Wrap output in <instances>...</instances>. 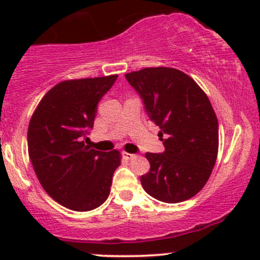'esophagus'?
<instances>
[{
    "instance_id": "obj_1",
    "label": "esophagus",
    "mask_w": 260,
    "mask_h": 260,
    "mask_svg": "<svg viewBox=\"0 0 260 260\" xmlns=\"http://www.w3.org/2000/svg\"><path fill=\"white\" fill-rule=\"evenodd\" d=\"M123 157H124L125 159H135L137 156L132 153H127V152H123Z\"/></svg>"
}]
</instances>
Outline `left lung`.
<instances>
[{
    "label": "left lung",
    "instance_id": "left-lung-1",
    "mask_svg": "<svg viewBox=\"0 0 260 260\" xmlns=\"http://www.w3.org/2000/svg\"><path fill=\"white\" fill-rule=\"evenodd\" d=\"M125 79L164 137V153H146L151 169L141 176L143 188L169 204L193 198L208 182L219 149L217 118L208 95L174 68H145Z\"/></svg>",
    "mask_w": 260,
    "mask_h": 260
}]
</instances>
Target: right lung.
<instances>
[{
	"mask_svg": "<svg viewBox=\"0 0 260 260\" xmlns=\"http://www.w3.org/2000/svg\"><path fill=\"white\" fill-rule=\"evenodd\" d=\"M118 75L65 80L44 95L28 123L27 147L44 190L74 211L101 206L111 192L120 153L85 145L102 96Z\"/></svg>",
	"mask_w": 260,
	"mask_h": 260,
	"instance_id": "obj_1",
	"label": "right lung"
}]
</instances>
